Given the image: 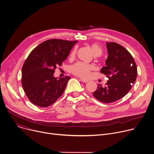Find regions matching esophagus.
I'll list each match as a JSON object with an SVG mask.
<instances>
[{
  "instance_id": "34e87169",
  "label": "esophagus",
  "mask_w": 154,
  "mask_h": 154,
  "mask_svg": "<svg viewBox=\"0 0 154 154\" xmlns=\"http://www.w3.org/2000/svg\"><path fill=\"white\" fill-rule=\"evenodd\" d=\"M80 80L83 83H87L88 81L87 80H85V79H80Z\"/></svg>"
}]
</instances>
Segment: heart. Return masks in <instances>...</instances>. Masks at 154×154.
Here are the masks:
<instances>
[{
    "label": "heart",
    "mask_w": 154,
    "mask_h": 154,
    "mask_svg": "<svg viewBox=\"0 0 154 154\" xmlns=\"http://www.w3.org/2000/svg\"><path fill=\"white\" fill-rule=\"evenodd\" d=\"M92 53L94 56H99L102 53L101 48L96 43H93L91 46ZM77 52V49L75 48L71 54V58L74 57ZM93 69V66L89 64L84 63L82 62H77L73 65L71 68V72L75 75L87 78L90 75L91 71Z\"/></svg>",
    "instance_id": "heart-1"
}]
</instances>
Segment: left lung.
I'll list each match as a JSON object with an SVG mask.
<instances>
[{"mask_svg":"<svg viewBox=\"0 0 154 154\" xmlns=\"http://www.w3.org/2000/svg\"><path fill=\"white\" fill-rule=\"evenodd\" d=\"M106 46L108 57L100 72L106 75L108 81L105 86L98 84L92 94L100 101L110 103L131 90L137 79V68L133 57L123 46L115 42H107Z\"/></svg>","mask_w":154,"mask_h":154,"instance_id":"8db88e82","label":"left lung"}]
</instances>
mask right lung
<instances>
[{
  "instance_id": "obj_1",
  "label": "right lung",
  "mask_w": 154,
  "mask_h": 154,
  "mask_svg": "<svg viewBox=\"0 0 154 154\" xmlns=\"http://www.w3.org/2000/svg\"><path fill=\"white\" fill-rule=\"evenodd\" d=\"M77 42L49 39L39 44L30 53L22 68L21 82L25 93L32 104L42 108L48 107L63 94L71 77L57 79L53 75Z\"/></svg>"
}]
</instances>
